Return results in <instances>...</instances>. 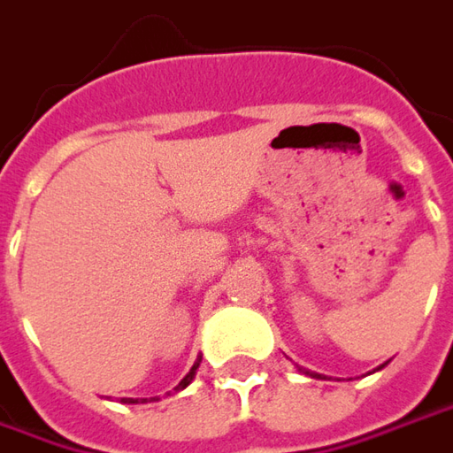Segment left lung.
Masks as SVG:
<instances>
[{"label":"left lung","instance_id":"1","mask_svg":"<svg viewBox=\"0 0 453 453\" xmlns=\"http://www.w3.org/2000/svg\"><path fill=\"white\" fill-rule=\"evenodd\" d=\"M385 365H388V363H385ZM385 365H380V367H375V370H382V367H385ZM305 375H311V377H320V375H318V372H305Z\"/></svg>","mask_w":453,"mask_h":453}]
</instances>
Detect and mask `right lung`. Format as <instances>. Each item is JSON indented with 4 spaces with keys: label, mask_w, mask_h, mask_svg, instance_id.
<instances>
[{
    "label": "right lung",
    "mask_w": 453,
    "mask_h": 453,
    "mask_svg": "<svg viewBox=\"0 0 453 453\" xmlns=\"http://www.w3.org/2000/svg\"><path fill=\"white\" fill-rule=\"evenodd\" d=\"M199 363H202V357H199V360H196V363L192 365V370H189V372H187V375L182 377V382H180V385H177V388H174V392H180V389H185L187 385H189V382H192V380H195V375H196V367H199ZM120 402H123V404H137V402H148V399L123 397V399H120Z\"/></svg>",
    "instance_id": "add662e5"
}]
</instances>
